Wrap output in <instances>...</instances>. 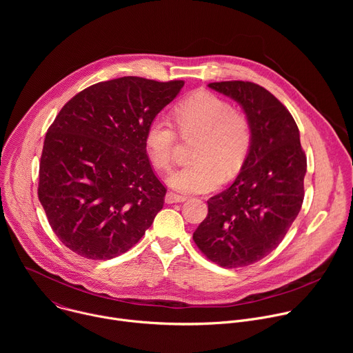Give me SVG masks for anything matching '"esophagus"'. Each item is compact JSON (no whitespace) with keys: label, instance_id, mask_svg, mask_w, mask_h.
<instances>
[{"label":"esophagus","instance_id":"1","mask_svg":"<svg viewBox=\"0 0 353 353\" xmlns=\"http://www.w3.org/2000/svg\"><path fill=\"white\" fill-rule=\"evenodd\" d=\"M187 199V196H183V195H179V194H174V192H168L165 195V201L168 204H174V203H184V201Z\"/></svg>","mask_w":353,"mask_h":353}]
</instances>
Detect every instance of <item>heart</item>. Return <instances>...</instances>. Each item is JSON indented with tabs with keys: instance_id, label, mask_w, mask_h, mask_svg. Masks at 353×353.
I'll return each instance as SVG.
<instances>
[{
	"instance_id": "1",
	"label": "heart",
	"mask_w": 353,
	"mask_h": 353,
	"mask_svg": "<svg viewBox=\"0 0 353 353\" xmlns=\"http://www.w3.org/2000/svg\"><path fill=\"white\" fill-rule=\"evenodd\" d=\"M173 117L183 134L199 132V138L192 150L194 162L169 176L172 188L184 194L208 192L241 170L253 143V130L247 116L228 100L210 90H196L174 106ZM176 141L174 125L166 116L158 114L149 121L143 146L158 170L170 169Z\"/></svg>"
}]
</instances>
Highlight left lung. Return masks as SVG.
<instances>
[{
	"label": "left lung",
	"mask_w": 353,
	"mask_h": 353,
	"mask_svg": "<svg viewBox=\"0 0 353 353\" xmlns=\"http://www.w3.org/2000/svg\"><path fill=\"white\" fill-rule=\"evenodd\" d=\"M208 86L241 106L253 143L233 184L208 199L192 239L218 265L245 267L275 250L299 215L307 161L292 114L271 92L244 81Z\"/></svg>",
	"instance_id": "obj_1"
}]
</instances>
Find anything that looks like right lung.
<instances>
[{
  "instance_id": "right-lung-1",
  "label": "right lung",
  "mask_w": 353,
  "mask_h": 353,
  "mask_svg": "<svg viewBox=\"0 0 353 353\" xmlns=\"http://www.w3.org/2000/svg\"><path fill=\"white\" fill-rule=\"evenodd\" d=\"M183 86L139 77L99 82L75 94L50 125L37 194L50 226L74 253L114 259L163 208L166 188L150 168L143 137Z\"/></svg>"
}]
</instances>
